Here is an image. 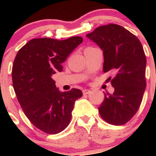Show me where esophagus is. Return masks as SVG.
Segmentation results:
<instances>
[{
  "instance_id": "34e87169",
  "label": "esophagus",
  "mask_w": 156,
  "mask_h": 156,
  "mask_svg": "<svg viewBox=\"0 0 156 156\" xmlns=\"http://www.w3.org/2000/svg\"><path fill=\"white\" fill-rule=\"evenodd\" d=\"M90 92H91V91L90 90H87V89L83 90V94H84V95H86V94H90Z\"/></svg>"
}]
</instances>
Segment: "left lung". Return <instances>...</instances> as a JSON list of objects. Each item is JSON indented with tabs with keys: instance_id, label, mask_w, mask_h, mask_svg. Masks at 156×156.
<instances>
[{
	"instance_id": "obj_1",
	"label": "left lung",
	"mask_w": 156,
	"mask_h": 156,
	"mask_svg": "<svg viewBox=\"0 0 156 156\" xmlns=\"http://www.w3.org/2000/svg\"><path fill=\"white\" fill-rule=\"evenodd\" d=\"M86 36L103 51V72H115L111 81L115 91L105 94L99 112L111 125H124L139 109L146 89V59L142 44L134 34L116 24L100 26Z\"/></svg>"
}]
</instances>
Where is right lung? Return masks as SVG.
Listing matches in <instances>:
<instances>
[{
  "label": "right lung",
  "instance_id": "right-lung-1",
  "mask_svg": "<svg viewBox=\"0 0 156 156\" xmlns=\"http://www.w3.org/2000/svg\"><path fill=\"white\" fill-rule=\"evenodd\" d=\"M81 37L66 40L34 38L17 53L12 69V85L26 117L37 128L55 134L69 125L81 90L60 92L52 75L62 72V63L80 44Z\"/></svg>",
  "mask_w": 156,
  "mask_h": 156
}]
</instances>
